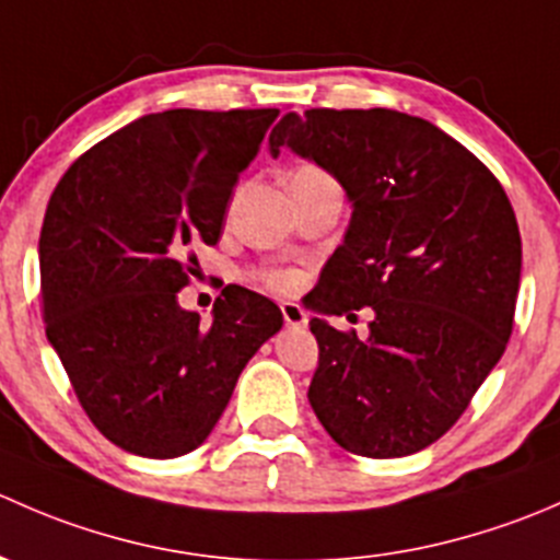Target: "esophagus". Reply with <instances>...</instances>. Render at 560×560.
<instances>
[{"label": "esophagus", "instance_id": "34e87169", "mask_svg": "<svg viewBox=\"0 0 560 560\" xmlns=\"http://www.w3.org/2000/svg\"><path fill=\"white\" fill-rule=\"evenodd\" d=\"M281 314H284L287 327H306L308 325V316L301 306H298V303H281Z\"/></svg>", "mask_w": 560, "mask_h": 560}]
</instances>
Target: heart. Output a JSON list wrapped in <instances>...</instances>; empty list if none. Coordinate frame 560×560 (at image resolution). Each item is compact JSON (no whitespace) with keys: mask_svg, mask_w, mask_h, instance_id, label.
<instances>
[{"mask_svg":"<svg viewBox=\"0 0 560 560\" xmlns=\"http://www.w3.org/2000/svg\"><path fill=\"white\" fill-rule=\"evenodd\" d=\"M301 171H314V167H301ZM265 279H268V284L276 287V290H290V287L295 284V276L287 273V270H270Z\"/></svg>","mask_w":560,"mask_h":560,"instance_id":"1","label":"heart"}]
</instances>
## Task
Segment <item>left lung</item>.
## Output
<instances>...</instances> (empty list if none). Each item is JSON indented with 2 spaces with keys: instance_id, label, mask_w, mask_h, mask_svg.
Instances as JSON below:
<instances>
[{
  "instance_id": "obj_1",
  "label": "left lung",
  "mask_w": 560,
  "mask_h": 560,
  "mask_svg": "<svg viewBox=\"0 0 560 560\" xmlns=\"http://www.w3.org/2000/svg\"><path fill=\"white\" fill-rule=\"evenodd\" d=\"M268 143L316 162L352 202L308 301L316 420L347 453H420L455 425L512 336L523 248L510 197L447 132L387 107L287 113ZM363 305L375 312L365 339L326 322Z\"/></svg>"
}]
</instances>
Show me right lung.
<instances>
[{
	"label": "right lung",
	"mask_w": 560,
	"mask_h": 560,
	"mask_svg": "<svg viewBox=\"0 0 560 560\" xmlns=\"http://www.w3.org/2000/svg\"><path fill=\"white\" fill-rule=\"evenodd\" d=\"M279 110L151 113L61 175L39 233L45 336L89 420L116 447H200L279 306L224 287L213 319L178 306L197 246L222 238L233 186Z\"/></svg>",
	"instance_id": "add662e5"
}]
</instances>
